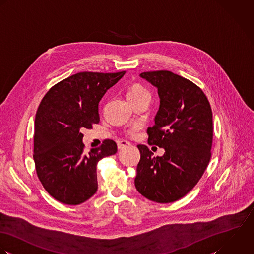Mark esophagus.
I'll return each instance as SVG.
<instances>
[{"mask_svg": "<svg viewBox=\"0 0 254 254\" xmlns=\"http://www.w3.org/2000/svg\"><path fill=\"white\" fill-rule=\"evenodd\" d=\"M117 145H118V148H119V149H123V148H125L126 146L129 145V142L127 141V140H119V141L117 142Z\"/></svg>", "mask_w": 254, "mask_h": 254, "instance_id": "obj_1", "label": "esophagus"}]
</instances>
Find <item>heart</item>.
Returning <instances> with one entry per match:
<instances>
[{
  "label": "heart",
  "mask_w": 254,
  "mask_h": 254,
  "mask_svg": "<svg viewBox=\"0 0 254 254\" xmlns=\"http://www.w3.org/2000/svg\"><path fill=\"white\" fill-rule=\"evenodd\" d=\"M127 96L128 98L129 101L131 100H135V99H139L141 97H144V96H150L149 95V91L144 87L142 86L141 84L139 83H134L132 84L128 89H127ZM137 127L134 126L132 127L129 130H128V133L129 134H134L136 131H137Z\"/></svg>",
  "instance_id": "b5f03b06"
}]
</instances>
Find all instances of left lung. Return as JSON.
Returning a JSON list of instances; mask_svg holds the SVG:
<instances>
[{"label": "left lung", "instance_id": "1", "mask_svg": "<svg viewBox=\"0 0 254 254\" xmlns=\"http://www.w3.org/2000/svg\"><path fill=\"white\" fill-rule=\"evenodd\" d=\"M158 89L160 107L148 127V143L164 148L153 157L146 145H137L140 160L134 185L140 194L158 203L177 201L201 179L211 158L212 110L202 90L169 70L139 74Z\"/></svg>", "mask_w": 254, "mask_h": 254}]
</instances>
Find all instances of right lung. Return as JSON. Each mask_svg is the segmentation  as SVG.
<instances>
[{"instance_id": "obj_1", "label": "right lung", "mask_w": 254, "mask_h": 254, "mask_svg": "<svg viewBox=\"0 0 254 254\" xmlns=\"http://www.w3.org/2000/svg\"><path fill=\"white\" fill-rule=\"evenodd\" d=\"M125 73H75L54 85L40 103L33 159L38 179L56 200L77 205L97 191V163L116 154L117 144L106 139L84 153L81 130L99 123V102Z\"/></svg>"}]
</instances>
